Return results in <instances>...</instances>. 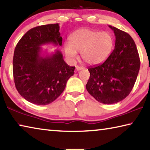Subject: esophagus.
I'll return each instance as SVG.
<instances>
[{
  "mask_svg": "<svg viewBox=\"0 0 150 150\" xmlns=\"http://www.w3.org/2000/svg\"><path fill=\"white\" fill-rule=\"evenodd\" d=\"M84 69V67H81V66H76V70L77 71H80V70H82Z\"/></svg>",
  "mask_w": 150,
  "mask_h": 150,
  "instance_id": "34e87169",
  "label": "esophagus"
}]
</instances>
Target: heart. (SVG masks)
<instances>
[{"label": "heart", "mask_w": 150, "mask_h": 150, "mask_svg": "<svg viewBox=\"0 0 150 150\" xmlns=\"http://www.w3.org/2000/svg\"><path fill=\"white\" fill-rule=\"evenodd\" d=\"M114 38L110 33L81 28L76 30L65 42L64 51L67 57L73 61L80 51L81 56L91 65H97L107 59L114 48Z\"/></svg>", "instance_id": "obj_1"}]
</instances>
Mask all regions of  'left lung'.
Instances as JSON below:
<instances>
[{"label": "left lung", "mask_w": 150, "mask_h": 150, "mask_svg": "<svg viewBox=\"0 0 150 150\" xmlns=\"http://www.w3.org/2000/svg\"><path fill=\"white\" fill-rule=\"evenodd\" d=\"M108 26L115 35V49L102 64L88 67L90 77L86 85L88 93L103 104L118 103L128 96L140 67L138 50L132 37Z\"/></svg>", "instance_id": "8db88e82"}]
</instances>
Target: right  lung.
Segmentation results:
<instances>
[{
	"instance_id": "right-lung-1",
	"label": "right lung",
	"mask_w": 150,
	"mask_h": 150,
	"mask_svg": "<svg viewBox=\"0 0 150 150\" xmlns=\"http://www.w3.org/2000/svg\"><path fill=\"white\" fill-rule=\"evenodd\" d=\"M62 45L59 24L43 25L28 30L15 47L13 76L20 95L28 102L46 105L64 91L75 67L66 63L62 52L42 55L41 46Z\"/></svg>"
}]
</instances>
